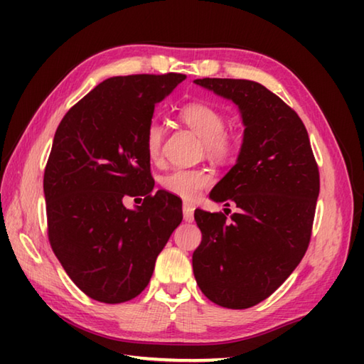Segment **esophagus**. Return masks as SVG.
Wrapping results in <instances>:
<instances>
[{
	"instance_id": "34e87169",
	"label": "esophagus",
	"mask_w": 364,
	"mask_h": 364,
	"mask_svg": "<svg viewBox=\"0 0 364 364\" xmlns=\"http://www.w3.org/2000/svg\"><path fill=\"white\" fill-rule=\"evenodd\" d=\"M183 218H184V221L194 220V204L193 202H184L183 204Z\"/></svg>"
}]
</instances>
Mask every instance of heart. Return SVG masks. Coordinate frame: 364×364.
Wrapping results in <instances>:
<instances>
[{
  "instance_id": "b5f03b06",
  "label": "heart",
  "mask_w": 364,
  "mask_h": 364,
  "mask_svg": "<svg viewBox=\"0 0 364 364\" xmlns=\"http://www.w3.org/2000/svg\"><path fill=\"white\" fill-rule=\"evenodd\" d=\"M180 119L202 139L204 149L213 159L230 157L236 143L225 132V117L218 109L210 104L193 102L180 110ZM164 127L152 122L146 132V151L152 160H157L162 152ZM212 183L210 175L204 170L175 168L160 178V186L170 194L183 199L193 200L200 194V191Z\"/></svg>"
}]
</instances>
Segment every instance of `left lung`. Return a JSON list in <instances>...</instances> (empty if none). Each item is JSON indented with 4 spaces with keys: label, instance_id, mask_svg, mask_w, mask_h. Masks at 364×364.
Masks as SVG:
<instances>
[{
    "label": "left lung",
    "instance_id": "1",
    "mask_svg": "<svg viewBox=\"0 0 364 364\" xmlns=\"http://www.w3.org/2000/svg\"><path fill=\"white\" fill-rule=\"evenodd\" d=\"M194 83L236 104L244 125L236 164L210 193L215 202H234L239 213L226 221L223 213L194 212L202 232L194 278L213 304L242 310L269 297L304 258L319 194L318 165L304 122L263 85Z\"/></svg>",
    "mask_w": 364,
    "mask_h": 364
}]
</instances>
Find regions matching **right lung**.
I'll return each mask as SVG.
<instances>
[{
	"label": "right lung",
	"instance_id": "obj_1",
	"mask_svg": "<svg viewBox=\"0 0 364 364\" xmlns=\"http://www.w3.org/2000/svg\"><path fill=\"white\" fill-rule=\"evenodd\" d=\"M186 75L112 77L64 115L43 180L53 252L78 289L122 304L149 284L181 223V199L154 189L146 132L156 104ZM125 195H144L132 211Z\"/></svg>",
	"mask_w": 364,
	"mask_h": 364
}]
</instances>
